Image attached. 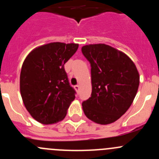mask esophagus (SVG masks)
<instances>
[{
	"instance_id": "34e87169",
	"label": "esophagus",
	"mask_w": 159,
	"mask_h": 159,
	"mask_svg": "<svg viewBox=\"0 0 159 159\" xmlns=\"http://www.w3.org/2000/svg\"><path fill=\"white\" fill-rule=\"evenodd\" d=\"M75 91H77V92H78V91H79V89H80V86L79 85H75Z\"/></svg>"
}]
</instances>
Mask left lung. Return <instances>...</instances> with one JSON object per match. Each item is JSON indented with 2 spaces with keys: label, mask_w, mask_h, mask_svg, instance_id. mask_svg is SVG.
I'll return each instance as SVG.
<instances>
[{
  "label": "left lung",
  "mask_w": 159,
  "mask_h": 159,
  "mask_svg": "<svg viewBox=\"0 0 159 159\" xmlns=\"http://www.w3.org/2000/svg\"><path fill=\"white\" fill-rule=\"evenodd\" d=\"M81 52L91 64V96L82 103L89 119L108 125L132 104L140 81L134 62L122 51L105 44H88Z\"/></svg>",
  "instance_id": "obj_1"
}]
</instances>
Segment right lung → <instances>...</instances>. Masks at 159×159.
<instances>
[{"mask_svg": "<svg viewBox=\"0 0 159 159\" xmlns=\"http://www.w3.org/2000/svg\"><path fill=\"white\" fill-rule=\"evenodd\" d=\"M78 48V44L51 42L32 50L24 61L20 91L25 108L43 125L62 121L75 100L64 65Z\"/></svg>", "mask_w": 159, "mask_h": 159, "instance_id": "obj_1", "label": "right lung"}]
</instances>
